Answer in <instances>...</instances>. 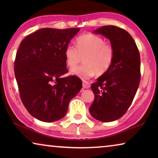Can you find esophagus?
Returning a JSON list of instances; mask_svg holds the SVG:
<instances>
[{"instance_id": "obj_1", "label": "esophagus", "mask_w": 158, "mask_h": 158, "mask_svg": "<svg viewBox=\"0 0 158 158\" xmlns=\"http://www.w3.org/2000/svg\"><path fill=\"white\" fill-rule=\"evenodd\" d=\"M83 87L84 88H87V89H88V88H89L90 87V83H88L87 81H83Z\"/></svg>"}]
</instances>
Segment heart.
<instances>
[{"label":"heart","mask_w":158,"mask_h":158,"mask_svg":"<svg viewBox=\"0 0 158 158\" xmlns=\"http://www.w3.org/2000/svg\"><path fill=\"white\" fill-rule=\"evenodd\" d=\"M67 66L73 69L84 58L83 66L70 71L82 79H89L95 75H101L109 70L114 58V49L101 36L83 34L76 40V47L68 45L64 49Z\"/></svg>","instance_id":"obj_1"}]
</instances>
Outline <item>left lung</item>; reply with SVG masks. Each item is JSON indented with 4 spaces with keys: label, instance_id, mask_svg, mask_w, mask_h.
I'll return each instance as SVG.
<instances>
[{
    "label": "left lung",
    "instance_id": "obj_1",
    "mask_svg": "<svg viewBox=\"0 0 158 158\" xmlns=\"http://www.w3.org/2000/svg\"><path fill=\"white\" fill-rule=\"evenodd\" d=\"M109 39L114 49L112 65L93 83L95 99L90 114L103 122L117 120L126 113L140 82V56L130 34L115 26H103L95 30Z\"/></svg>",
    "mask_w": 158,
    "mask_h": 158
}]
</instances>
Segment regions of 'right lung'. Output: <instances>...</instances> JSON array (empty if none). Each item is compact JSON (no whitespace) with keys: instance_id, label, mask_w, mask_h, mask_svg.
I'll list each match as a JSON object with an SVG mask.
<instances>
[{"instance_id":"1","label":"right lung","mask_w":158,"mask_h":158,"mask_svg":"<svg viewBox=\"0 0 158 158\" xmlns=\"http://www.w3.org/2000/svg\"><path fill=\"white\" fill-rule=\"evenodd\" d=\"M79 28L41 29L21 42L14 72L23 104L34 118L44 122L63 118L70 100L82 88L81 80L68 72L64 49Z\"/></svg>"}]
</instances>
